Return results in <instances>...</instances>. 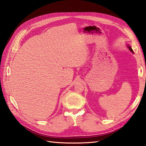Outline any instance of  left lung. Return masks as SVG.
<instances>
[{"label": "left lung", "mask_w": 146, "mask_h": 146, "mask_svg": "<svg viewBox=\"0 0 146 146\" xmlns=\"http://www.w3.org/2000/svg\"><path fill=\"white\" fill-rule=\"evenodd\" d=\"M128 48H129V50H130L131 51V52H132V53H133V49H132V48H131V47H130V46H128Z\"/></svg>", "instance_id": "left-lung-1"}]
</instances>
